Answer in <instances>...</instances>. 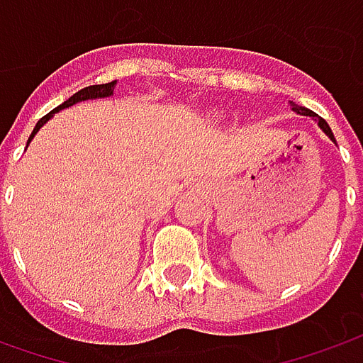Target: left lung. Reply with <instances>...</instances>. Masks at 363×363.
<instances>
[{"label":"left lung","instance_id":"1","mask_svg":"<svg viewBox=\"0 0 363 363\" xmlns=\"http://www.w3.org/2000/svg\"><path fill=\"white\" fill-rule=\"evenodd\" d=\"M290 105H292V109H294L296 113H300V115H308V117H314V119L318 121V125H320V129L324 130V133H326L330 139L336 140V139H334V133H332V129L328 127V123L324 119H322V117H318L316 113H312V111L306 109V107H300V105H294V103H290Z\"/></svg>","mask_w":363,"mask_h":363}]
</instances>
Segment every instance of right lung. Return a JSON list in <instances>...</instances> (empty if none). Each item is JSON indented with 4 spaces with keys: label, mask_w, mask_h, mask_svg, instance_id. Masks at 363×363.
Wrapping results in <instances>:
<instances>
[{
    "label": "right lung",
    "mask_w": 363,
    "mask_h": 363,
    "mask_svg": "<svg viewBox=\"0 0 363 363\" xmlns=\"http://www.w3.org/2000/svg\"><path fill=\"white\" fill-rule=\"evenodd\" d=\"M113 89H115V81H111V83H105V85H91V87H85L81 89V91H77L73 97H69L65 103H61L57 109H53L51 113H47L45 117H41V119L37 121L35 129H33V133H31V137H29V140L35 137V133L41 127H43V123H47V121L53 117V113H57L59 109H65V107H71V105H75V103H79V101H87V99H97V97H109L111 93H113ZM27 140V143H29Z\"/></svg>",
    "instance_id": "add662e5"
}]
</instances>
